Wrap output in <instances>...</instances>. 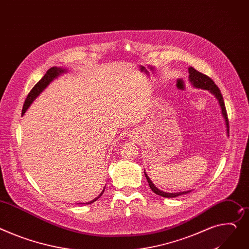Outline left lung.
Here are the masks:
<instances>
[{"label":"left lung","mask_w":249,"mask_h":249,"mask_svg":"<svg viewBox=\"0 0 249 249\" xmlns=\"http://www.w3.org/2000/svg\"><path fill=\"white\" fill-rule=\"evenodd\" d=\"M188 79L190 84L193 85V87L196 88V89H205L208 90L210 93H213L214 97L217 99L218 104L220 106L221 108V113H222V117L224 119L225 122V126H226V133H227V137L229 136V126H228V119H227V112L225 109V106H224V102H223V98H222V94L218 89V87L214 84V82L207 76L206 74H203L201 72H199L198 71H196V69H194L193 67L188 68ZM144 176L147 179V182L149 184V187L151 188V190L154 191V193L158 196H160L162 197H177L182 195H186L188 193H190V190L187 191H181V193H165V191H162L160 189H159L152 181L150 180V178H148V176L146 175V173L144 171Z\"/></svg>","instance_id":"obj_1"}]
</instances>
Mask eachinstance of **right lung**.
I'll list each match as a JSON object with an SVG mask.
<instances>
[{"mask_svg":"<svg viewBox=\"0 0 249 249\" xmlns=\"http://www.w3.org/2000/svg\"><path fill=\"white\" fill-rule=\"evenodd\" d=\"M67 71H68L67 69L60 68V67H53V68H51V69L45 73V75L43 76V78H42L39 82L36 83V85L32 89V90H31L30 93L28 94V97H27V99H26V101H25V104H24V107H23L22 114H25V112H26L27 109L30 107V106L32 105V103H33L37 97H39V95L42 93V91H43L54 79H56V78H58V76H60V75L63 74V73H66ZM105 189H106V186L104 187L103 191H102L101 195H100L99 196H97L94 199H92V200H90V201H89V202H85V203H83V204H89V203L94 202L95 200H98V199L102 196V195L104 194ZM81 204H82V203H81Z\"/></svg>","mask_w":249,"mask_h":249,"instance_id":"right-lung-1","label":"right lung"}]
</instances>
